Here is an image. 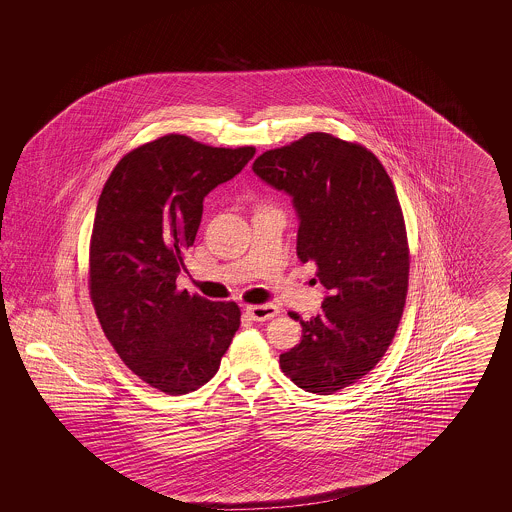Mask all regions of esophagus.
Masks as SVG:
<instances>
[{"label": "esophagus", "instance_id": "34e87169", "mask_svg": "<svg viewBox=\"0 0 512 512\" xmlns=\"http://www.w3.org/2000/svg\"><path fill=\"white\" fill-rule=\"evenodd\" d=\"M245 313L255 322H265V320L276 317L280 311H278L276 305L263 303V305H249V307H245Z\"/></svg>", "mask_w": 512, "mask_h": 512}]
</instances>
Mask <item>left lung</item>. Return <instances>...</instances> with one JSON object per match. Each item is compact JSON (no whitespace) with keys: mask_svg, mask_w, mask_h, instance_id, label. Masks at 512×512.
<instances>
[{"mask_svg":"<svg viewBox=\"0 0 512 512\" xmlns=\"http://www.w3.org/2000/svg\"><path fill=\"white\" fill-rule=\"evenodd\" d=\"M253 172L292 197L297 257L317 265L326 290L317 317L288 313L303 334L280 366L301 390L330 395L376 366L403 315L409 247L399 199L374 153L324 132L265 151Z\"/></svg>","mask_w":512,"mask_h":512,"instance_id":"left-lung-1","label":"left lung"}]
</instances>
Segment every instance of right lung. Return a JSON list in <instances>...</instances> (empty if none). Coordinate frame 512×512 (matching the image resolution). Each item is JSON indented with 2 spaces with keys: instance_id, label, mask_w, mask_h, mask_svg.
Returning <instances> with one entry per match:
<instances>
[{
  "instance_id": "add662e5",
  "label": "right lung",
  "mask_w": 512,
  "mask_h": 512,
  "mask_svg": "<svg viewBox=\"0 0 512 512\" xmlns=\"http://www.w3.org/2000/svg\"><path fill=\"white\" fill-rule=\"evenodd\" d=\"M255 147L203 146L169 134L124 155L99 195L90 244V295L124 365L151 388L182 395L219 370L236 330V303L176 290L203 199L253 159Z\"/></svg>"
}]
</instances>
